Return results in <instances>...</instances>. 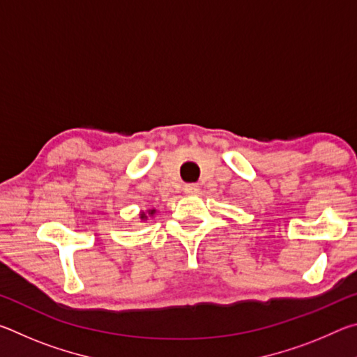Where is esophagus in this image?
<instances>
[{
    "label": "esophagus",
    "mask_w": 357,
    "mask_h": 357,
    "mask_svg": "<svg viewBox=\"0 0 357 357\" xmlns=\"http://www.w3.org/2000/svg\"><path fill=\"white\" fill-rule=\"evenodd\" d=\"M198 190H200V187H198L197 184H185L184 185L185 193H198Z\"/></svg>",
    "instance_id": "obj_1"
}]
</instances>
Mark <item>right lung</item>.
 Here are the masks:
<instances>
[{
  "label": "right lung",
  "mask_w": 357,
  "mask_h": 357,
  "mask_svg": "<svg viewBox=\"0 0 357 357\" xmlns=\"http://www.w3.org/2000/svg\"><path fill=\"white\" fill-rule=\"evenodd\" d=\"M154 213V211H151V214H153ZM144 217H146V215H144V214H142V219H144Z\"/></svg>",
  "instance_id": "obj_1"
}]
</instances>
